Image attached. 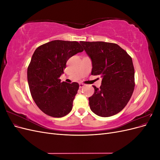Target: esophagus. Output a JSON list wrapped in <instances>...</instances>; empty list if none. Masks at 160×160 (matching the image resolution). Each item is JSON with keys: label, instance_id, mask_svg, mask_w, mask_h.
Returning a JSON list of instances; mask_svg holds the SVG:
<instances>
[{"label": "esophagus", "instance_id": "34e87169", "mask_svg": "<svg viewBox=\"0 0 160 160\" xmlns=\"http://www.w3.org/2000/svg\"><path fill=\"white\" fill-rule=\"evenodd\" d=\"M85 85L84 83H79V88H83Z\"/></svg>", "mask_w": 160, "mask_h": 160}]
</instances>
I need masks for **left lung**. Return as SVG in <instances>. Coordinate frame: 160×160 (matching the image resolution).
I'll use <instances>...</instances> for the list:
<instances>
[{"instance_id":"8db88e82","label":"left lung","mask_w":160,"mask_h":160,"mask_svg":"<svg viewBox=\"0 0 160 160\" xmlns=\"http://www.w3.org/2000/svg\"><path fill=\"white\" fill-rule=\"evenodd\" d=\"M92 61L91 75L102 77L99 89L93 85L89 98L91 110L101 117H110L122 111L135 87L132 59L118 45L103 41H81Z\"/></svg>"}]
</instances>
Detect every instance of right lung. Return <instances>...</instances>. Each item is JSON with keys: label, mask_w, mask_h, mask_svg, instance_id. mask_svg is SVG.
Listing matches in <instances>:
<instances>
[{"label": "right lung", "mask_w": 160, "mask_h": 160, "mask_svg": "<svg viewBox=\"0 0 160 160\" xmlns=\"http://www.w3.org/2000/svg\"><path fill=\"white\" fill-rule=\"evenodd\" d=\"M83 51L78 42L55 40L34 52L27 69V79L32 98L43 113L62 118L72 108L79 84L61 82L59 77L70 57Z\"/></svg>", "instance_id": "add662e5"}]
</instances>
